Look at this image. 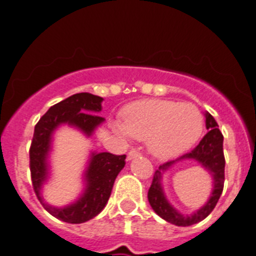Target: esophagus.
<instances>
[{
  "instance_id": "obj_1",
  "label": "esophagus",
  "mask_w": 256,
  "mask_h": 256,
  "mask_svg": "<svg viewBox=\"0 0 256 256\" xmlns=\"http://www.w3.org/2000/svg\"><path fill=\"white\" fill-rule=\"evenodd\" d=\"M140 155H141V154H140L138 151L134 150V148H132V150H130L128 155H126V159L132 160V159H134V158H137V156H140Z\"/></svg>"
}]
</instances>
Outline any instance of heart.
I'll return each instance as SVG.
<instances>
[{"label": "heart", "mask_w": 256, "mask_h": 256, "mask_svg": "<svg viewBox=\"0 0 256 256\" xmlns=\"http://www.w3.org/2000/svg\"><path fill=\"white\" fill-rule=\"evenodd\" d=\"M114 128L124 136L148 141L150 152L168 159L191 148L204 130V116L198 106L169 100H142L126 106L123 123Z\"/></svg>", "instance_id": "b5f03b06"}]
</instances>
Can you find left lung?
<instances>
[{
  "label": "left lung",
  "mask_w": 256,
  "mask_h": 256,
  "mask_svg": "<svg viewBox=\"0 0 256 256\" xmlns=\"http://www.w3.org/2000/svg\"><path fill=\"white\" fill-rule=\"evenodd\" d=\"M205 118H206V120H205L206 122V130L209 132L202 137L200 144L194 150L184 154L177 160L195 158L212 173L214 187L213 188L212 196L207 204L192 216H182L164 198L161 187L162 173L176 160L164 162V164L160 165L159 169H156L155 173H154L152 183L148 188V202H150L154 212L159 216H162L164 220L169 222L172 224L180 226V227L195 224V223H198V222L206 218L212 212V209L216 208L222 192H223V187H224L226 159L224 154H223V134L219 130V126L216 119L209 112L205 114Z\"/></svg>",
  "instance_id": "obj_1"
}]
</instances>
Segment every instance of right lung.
Masks as SVG:
<instances>
[{
    "label": "right lung",
    "instance_id": "add662e5",
    "mask_svg": "<svg viewBox=\"0 0 256 256\" xmlns=\"http://www.w3.org/2000/svg\"><path fill=\"white\" fill-rule=\"evenodd\" d=\"M102 97L82 92L68 97L61 102L51 106L34 126V134L29 150V166L33 190L44 209L66 223H84L100 214L112 195L115 178L126 165V155L110 152H94L86 170V190L74 204L65 208H54L46 204L40 196V187L47 180L48 164L47 155L51 148V137L60 124L68 123L91 136L96 126L105 119L97 112H101Z\"/></svg>",
    "mask_w": 256,
    "mask_h": 256
}]
</instances>
